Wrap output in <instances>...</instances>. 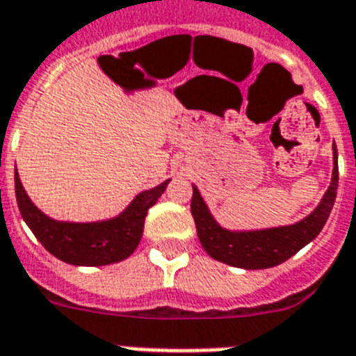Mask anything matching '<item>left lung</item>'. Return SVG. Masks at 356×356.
<instances>
[{
  "instance_id": "left-lung-1",
  "label": "left lung",
  "mask_w": 356,
  "mask_h": 356,
  "mask_svg": "<svg viewBox=\"0 0 356 356\" xmlns=\"http://www.w3.org/2000/svg\"><path fill=\"white\" fill-rule=\"evenodd\" d=\"M338 191V152L334 148L332 181L321 204L295 225L264 229V231L232 232L216 223L208 212L199 189L193 188L191 213H193L197 234L204 251L219 263L231 264L236 268L261 270L285 263L296 251L312 242L327 223Z\"/></svg>"
}]
</instances>
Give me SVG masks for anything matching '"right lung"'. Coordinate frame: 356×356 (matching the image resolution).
I'll return each mask as SVG.
<instances>
[{"label":"right lung","mask_w":356,"mask_h":356,"mask_svg":"<svg viewBox=\"0 0 356 356\" xmlns=\"http://www.w3.org/2000/svg\"><path fill=\"white\" fill-rule=\"evenodd\" d=\"M168 181L137 195L118 218L97 223H65L44 216L29 200L15 170L16 202L24 221L54 257L74 266H103L129 257L143 238L146 213L167 189Z\"/></svg>","instance_id":"1"}]
</instances>
